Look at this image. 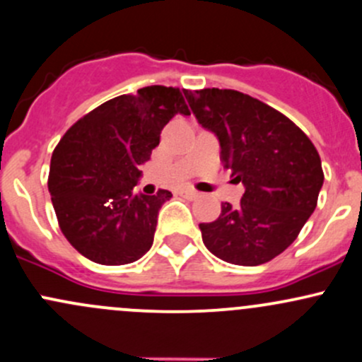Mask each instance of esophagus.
I'll return each instance as SVG.
<instances>
[{
  "label": "esophagus",
  "instance_id": "34e87169",
  "mask_svg": "<svg viewBox=\"0 0 362 362\" xmlns=\"http://www.w3.org/2000/svg\"><path fill=\"white\" fill-rule=\"evenodd\" d=\"M180 194H182V196L187 197V199H197V197L201 196V192L194 191V189H191V187H184V189H180Z\"/></svg>",
  "mask_w": 362,
  "mask_h": 362
}]
</instances>
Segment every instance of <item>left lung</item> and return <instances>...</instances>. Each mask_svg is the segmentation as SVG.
I'll return each instance as SVG.
<instances>
[{"label":"left lung","instance_id":"8db88e82","mask_svg":"<svg viewBox=\"0 0 362 362\" xmlns=\"http://www.w3.org/2000/svg\"><path fill=\"white\" fill-rule=\"evenodd\" d=\"M197 123L218 139L220 158L245 185L239 206L222 203L211 223H199L210 253L234 265L265 264L296 239L325 182L314 144L291 119L235 90L187 95Z\"/></svg>","mask_w":362,"mask_h":362}]
</instances>
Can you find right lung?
<instances>
[{
	"mask_svg": "<svg viewBox=\"0 0 362 362\" xmlns=\"http://www.w3.org/2000/svg\"><path fill=\"white\" fill-rule=\"evenodd\" d=\"M185 98L187 90L161 85L119 95L72 124L53 151L48 191L60 230L88 260L124 265L151 250L171 192L133 187L163 128L175 114H191Z\"/></svg>",
	"mask_w": 362,
	"mask_h": 362,
	"instance_id": "1",
	"label": "right lung"
}]
</instances>
